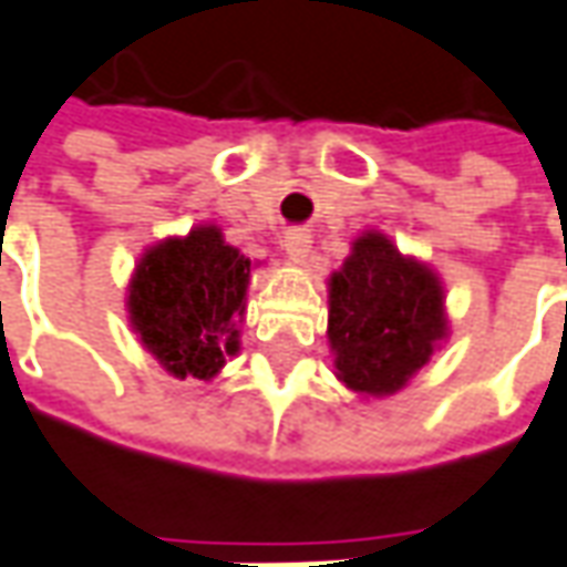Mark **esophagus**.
Segmentation results:
<instances>
[{
	"label": "esophagus",
	"mask_w": 567,
	"mask_h": 567,
	"mask_svg": "<svg viewBox=\"0 0 567 567\" xmlns=\"http://www.w3.org/2000/svg\"><path fill=\"white\" fill-rule=\"evenodd\" d=\"M282 248L295 264H303L310 257V248H313V235L307 233V229H288L282 235Z\"/></svg>",
	"instance_id": "esophagus-1"
}]
</instances>
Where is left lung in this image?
<instances>
[{
  "label": "left lung",
  "mask_w": 567,
  "mask_h": 567,
  "mask_svg": "<svg viewBox=\"0 0 567 567\" xmlns=\"http://www.w3.org/2000/svg\"><path fill=\"white\" fill-rule=\"evenodd\" d=\"M444 285L381 233H363L329 279L334 375L350 391L391 396L446 338Z\"/></svg>",
  "instance_id": "left-lung-1"
}]
</instances>
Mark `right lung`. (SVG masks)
<instances>
[{"instance_id":"obj_1","label":"right lung","mask_w":567,"mask_h":567,"mask_svg":"<svg viewBox=\"0 0 567 567\" xmlns=\"http://www.w3.org/2000/svg\"><path fill=\"white\" fill-rule=\"evenodd\" d=\"M251 260L217 226H195L142 254L130 279V326L176 379L210 381L238 353Z\"/></svg>"}]
</instances>
